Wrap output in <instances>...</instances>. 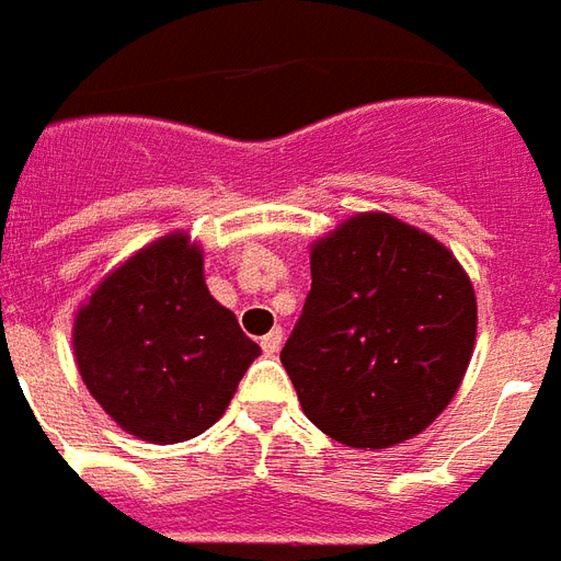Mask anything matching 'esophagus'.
<instances>
[{
    "label": "esophagus",
    "instance_id": "obj_1",
    "mask_svg": "<svg viewBox=\"0 0 561 561\" xmlns=\"http://www.w3.org/2000/svg\"><path fill=\"white\" fill-rule=\"evenodd\" d=\"M282 339H285V335H282L279 327H276V330H270V333L264 335V339H261V351H264V354H267V356L279 354Z\"/></svg>",
    "mask_w": 561,
    "mask_h": 561
}]
</instances>
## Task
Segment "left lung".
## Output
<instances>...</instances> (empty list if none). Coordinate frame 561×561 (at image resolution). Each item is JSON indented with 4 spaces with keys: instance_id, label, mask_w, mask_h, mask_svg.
<instances>
[{
    "instance_id": "8db88e82",
    "label": "left lung",
    "mask_w": 561,
    "mask_h": 561,
    "mask_svg": "<svg viewBox=\"0 0 561 561\" xmlns=\"http://www.w3.org/2000/svg\"><path fill=\"white\" fill-rule=\"evenodd\" d=\"M472 344L476 291L449 249L389 214H356L312 247L282 365L327 437L389 449L446 410Z\"/></svg>"
}]
</instances>
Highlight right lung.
<instances>
[{
	"label": "right lung",
	"instance_id": "obj_1",
	"mask_svg": "<svg viewBox=\"0 0 561 561\" xmlns=\"http://www.w3.org/2000/svg\"><path fill=\"white\" fill-rule=\"evenodd\" d=\"M82 383L127 434L184 443L226 413L261 347L205 285L184 231L153 240L94 288L73 321Z\"/></svg>",
	"mask_w": 561,
	"mask_h": 561
}]
</instances>
